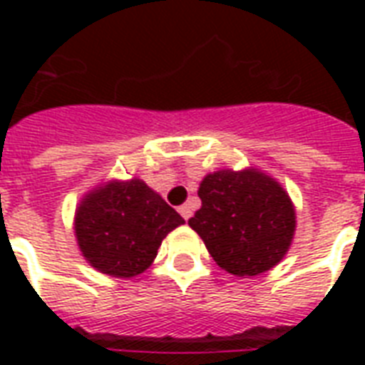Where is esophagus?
I'll return each mask as SVG.
<instances>
[{
  "mask_svg": "<svg viewBox=\"0 0 365 365\" xmlns=\"http://www.w3.org/2000/svg\"><path fill=\"white\" fill-rule=\"evenodd\" d=\"M178 212L182 214L183 220H189V217L193 216V210H191V206H189V205H182L180 208H178Z\"/></svg>",
  "mask_w": 365,
  "mask_h": 365,
  "instance_id": "esophagus-1",
  "label": "esophagus"
}]
</instances>
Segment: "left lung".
<instances>
[{
  "label": "left lung",
  "instance_id": "1",
  "mask_svg": "<svg viewBox=\"0 0 365 365\" xmlns=\"http://www.w3.org/2000/svg\"><path fill=\"white\" fill-rule=\"evenodd\" d=\"M200 210L189 225L217 265L237 277H255L277 265L295 233L288 193L263 172L217 170L200 182Z\"/></svg>",
  "mask_w": 365,
  "mask_h": 365
}]
</instances>
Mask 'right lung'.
<instances>
[{
    "label": "right lung",
    "instance_id": "obj_1",
    "mask_svg": "<svg viewBox=\"0 0 365 365\" xmlns=\"http://www.w3.org/2000/svg\"><path fill=\"white\" fill-rule=\"evenodd\" d=\"M183 217L142 180L110 182L81 200L76 237L96 271L117 278L136 277L157 257V250Z\"/></svg>",
    "mask_w": 365,
    "mask_h": 365
}]
</instances>
